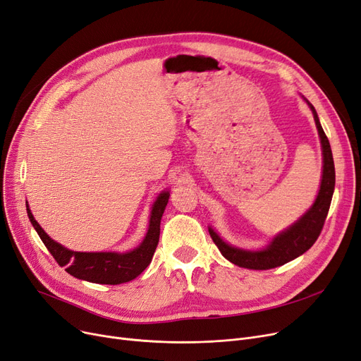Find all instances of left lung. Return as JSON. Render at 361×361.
I'll list each match as a JSON object with an SVG mask.
<instances>
[{
  "label": "left lung",
  "mask_w": 361,
  "mask_h": 361,
  "mask_svg": "<svg viewBox=\"0 0 361 361\" xmlns=\"http://www.w3.org/2000/svg\"><path fill=\"white\" fill-rule=\"evenodd\" d=\"M317 130H319L322 147H323V179L320 185L319 195L315 198V203L312 207L302 216V218L292 225L289 229L284 231L283 234L277 235L272 240L269 246L264 250L250 252V250H241L233 246H228L221 237L214 233L212 228H209L210 237L213 243L218 246L222 256L226 257L229 262H233L237 267L247 268V269H271L284 265L287 262L293 261L295 257L305 253L312 244L319 238L324 221L327 218V213L331 203V195L335 190V164H334V155H331L329 139L323 130V127L317 117V112L314 106L310 104Z\"/></svg>",
  "instance_id": "left-lung-1"
}]
</instances>
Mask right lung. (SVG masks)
<instances>
[{
  "instance_id": "obj_1",
  "label": "right lung",
  "mask_w": 361,
  "mask_h": 361,
  "mask_svg": "<svg viewBox=\"0 0 361 361\" xmlns=\"http://www.w3.org/2000/svg\"><path fill=\"white\" fill-rule=\"evenodd\" d=\"M169 195L170 194L167 191L158 195L151 212L149 229L145 240L142 241L139 247L127 253H82L68 250L44 233V229L34 219L27 204L26 212L41 241L44 243L54 261L61 267H65V271L72 277L99 284H121L136 279L151 264L158 240H160V222L167 206Z\"/></svg>"
}]
</instances>
